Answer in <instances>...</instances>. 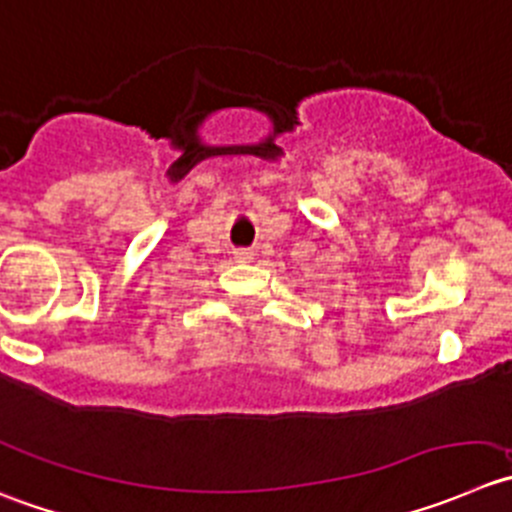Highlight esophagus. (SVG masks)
Here are the masks:
<instances>
[{
	"label": "esophagus",
	"mask_w": 512,
	"mask_h": 512,
	"mask_svg": "<svg viewBox=\"0 0 512 512\" xmlns=\"http://www.w3.org/2000/svg\"><path fill=\"white\" fill-rule=\"evenodd\" d=\"M255 257V252L247 250V247H240V250H234V260L237 262H250Z\"/></svg>",
	"instance_id": "esophagus-1"
}]
</instances>
